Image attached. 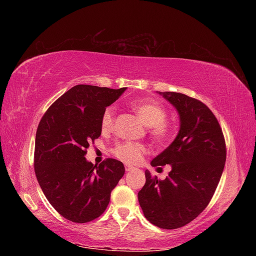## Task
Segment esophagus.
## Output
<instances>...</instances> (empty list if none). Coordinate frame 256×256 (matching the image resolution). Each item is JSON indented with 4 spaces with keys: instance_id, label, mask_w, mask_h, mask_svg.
Returning a JSON list of instances; mask_svg holds the SVG:
<instances>
[{
    "instance_id": "esophagus-1",
    "label": "esophagus",
    "mask_w": 256,
    "mask_h": 256,
    "mask_svg": "<svg viewBox=\"0 0 256 256\" xmlns=\"http://www.w3.org/2000/svg\"><path fill=\"white\" fill-rule=\"evenodd\" d=\"M134 170V167H133V166L125 165V170H126V172H131V170Z\"/></svg>"
}]
</instances>
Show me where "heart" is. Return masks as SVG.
I'll list each match as a JSON object with an SVG mask.
<instances>
[{
  "mask_svg": "<svg viewBox=\"0 0 256 256\" xmlns=\"http://www.w3.org/2000/svg\"><path fill=\"white\" fill-rule=\"evenodd\" d=\"M131 106L142 122L148 126V132L157 142H165L170 136L172 128L165 118L166 110L158 103L150 100L138 99L131 102ZM114 122L113 108H106L101 116V128L103 131H110ZM114 156L128 164H136L145 154V146L138 143L122 142L112 150Z\"/></svg>",
  "mask_w": 256,
  "mask_h": 256,
  "instance_id": "b5f03b06",
  "label": "heart"
}]
</instances>
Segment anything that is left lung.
<instances>
[{
    "instance_id": "1",
    "label": "left lung",
    "mask_w": 256,
    "mask_h": 256,
    "mask_svg": "<svg viewBox=\"0 0 256 256\" xmlns=\"http://www.w3.org/2000/svg\"><path fill=\"white\" fill-rule=\"evenodd\" d=\"M176 108L179 131L150 165H170L164 180L145 170L138 192L145 218L162 229H178L204 211L218 186L226 164V142L218 120L202 102L178 92H158Z\"/></svg>"
}]
</instances>
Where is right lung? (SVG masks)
Wrapping results in <instances>:
<instances>
[{
    "label": "right lung",
    "instance_id": "1",
    "mask_svg": "<svg viewBox=\"0 0 256 256\" xmlns=\"http://www.w3.org/2000/svg\"><path fill=\"white\" fill-rule=\"evenodd\" d=\"M126 88L78 84L55 101L38 124L34 166L38 184L64 218L86 224L100 216L125 172L122 162L99 166L86 160L89 143L101 135L103 111Z\"/></svg>",
    "mask_w": 256,
    "mask_h": 256
}]
</instances>
